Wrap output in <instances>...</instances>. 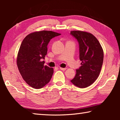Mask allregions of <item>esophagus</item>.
<instances>
[{
	"label": "esophagus",
	"instance_id": "1",
	"mask_svg": "<svg viewBox=\"0 0 120 120\" xmlns=\"http://www.w3.org/2000/svg\"><path fill=\"white\" fill-rule=\"evenodd\" d=\"M60 70H63V71H64V70H66V69H67V68H61V67H60Z\"/></svg>",
	"mask_w": 120,
	"mask_h": 120
}]
</instances>
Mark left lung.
I'll return each mask as SVG.
<instances>
[{
  "mask_svg": "<svg viewBox=\"0 0 120 120\" xmlns=\"http://www.w3.org/2000/svg\"><path fill=\"white\" fill-rule=\"evenodd\" d=\"M70 34L78 41L80 67L76 70L75 78L71 80L79 88L88 87L95 82L100 74L104 59V52L94 35L88 32L72 31Z\"/></svg>",
  "mask_w": 120,
  "mask_h": 120,
  "instance_id": "obj_1",
  "label": "left lung"
}]
</instances>
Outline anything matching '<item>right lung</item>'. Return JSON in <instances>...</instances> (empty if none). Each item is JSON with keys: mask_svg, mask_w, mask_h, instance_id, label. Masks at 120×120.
<instances>
[{"mask_svg": "<svg viewBox=\"0 0 120 120\" xmlns=\"http://www.w3.org/2000/svg\"><path fill=\"white\" fill-rule=\"evenodd\" d=\"M61 34L51 31H41L28 34L22 41L18 52L17 67L22 78L30 86L40 89L49 82L53 69L44 66L48 44L53 38Z\"/></svg>", "mask_w": 120, "mask_h": 120, "instance_id": "add662e5", "label": "right lung"}]
</instances>
